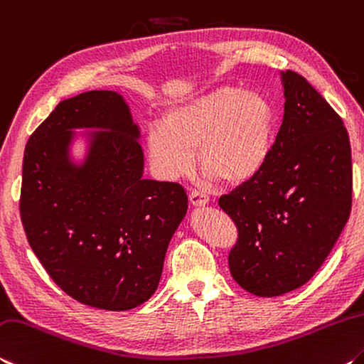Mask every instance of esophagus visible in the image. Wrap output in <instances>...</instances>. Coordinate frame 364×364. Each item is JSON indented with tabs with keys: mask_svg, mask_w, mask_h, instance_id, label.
I'll use <instances>...</instances> for the list:
<instances>
[{
	"mask_svg": "<svg viewBox=\"0 0 364 364\" xmlns=\"http://www.w3.org/2000/svg\"><path fill=\"white\" fill-rule=\"evenodd\" d=\"M188 198H190V203L193 206H205L210 203V196L203 192H200V190H192L188 195Z\"/></svg>",
	"mask_w": 364,
	"mask_h": 364,
	"instance_id": "obj_1",
	"label": "esophagus"
}]
</instances>
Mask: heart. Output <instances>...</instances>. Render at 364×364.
<instances>
[{
    "instance_id": "1",
    "label": "heart",
    "mask_w": 364,
    "mask_h": 364,
    "mask_svg": "<svg viewBox=\"0 0 364 364\" xmlns=\"http://www.w3.org/2000/svg\"><path fill=\"white\" fill-rule=\"evenodd\" d=\"M276 114L264 95L221 87L166 112L163 126L146 135L148 158L166 181L187 176L195 150L210 181L243 183L255 178L269 161Z\"/></svg>"
}]
</instances>
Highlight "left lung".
Wrapping results in <instances>:
<instances>
[{"label":"left lung","instance_id":"left-lung-1","mask_svg":"<svg viewBox=\"0 0 364 364\" xmlns=\"http://www.w3.org/2000/svg\"><path fill=\"white\" fill-rule=\"evenodd\" d=\"M284 119L269 161L219 198L238 237L229 269L242 289L279 296L311 279L336 245L351 210L347 129L305 77L282 73Z\"/></svg>","mask_w":364,"mask_h":364}]
</instances>
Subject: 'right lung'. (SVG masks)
Wrapping results in <instances>:
<instances>
[{
    "label": "right lung",
    "instance_id": "obj_1",
    "mask_svg": "<svg viewBox=\"0 0 364 364\" xmlns=\"http://www.w3.org/2000/svg\"><path fill=\"white\" fill-rule=\"evenodd\" d=\"M73 128L91 134L86 161L68 158ZM140 130L121 95L64 100L27 141L21 219L45 271L83 305L126 311L156 291L188 198L176 182L143 178Z\"/></svg>",
    "mask_w": 364,
    "mask_h": 364
}]
</instances>
